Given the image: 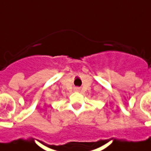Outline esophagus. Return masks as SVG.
I'll return each mask as SVG.
<instances>
[{"label":"esophagus","instance_id":"esophagus-1","mask_svg":"<svg viewBox=\"0 0 151 151\" xmlns=\"http://www.w3.org/2000/svg\"><path fill=\"white\" fill-rule=\"evenodd\" d=\"M76 90H79V88H76Z\"/></svg>","mask_w":151,"mask_h":151}]
</instances>
